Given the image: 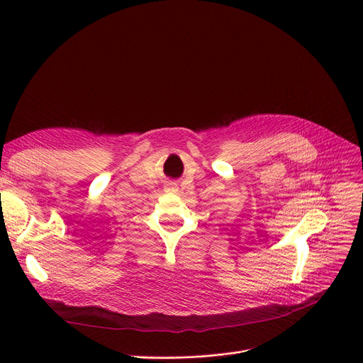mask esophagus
<instances>
[{
	"mask_svg": "<svg viewBox=\"0 0 363 363\" xmlns=\"http://www.w3.org/2000/svg\"><path fill=\"white\" fill-rule=\"evenodd\" d=\"M164 191H167V192H177L179 191V188H177V184H175L174 182H168L167 183V186H164Z\"/></svg>",
	"mask_w": 363,
	"mask_h": 363,
	"instance_id": "1",
	"label": "esophagus"
}]
</instances>
